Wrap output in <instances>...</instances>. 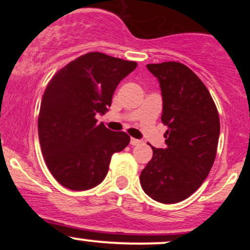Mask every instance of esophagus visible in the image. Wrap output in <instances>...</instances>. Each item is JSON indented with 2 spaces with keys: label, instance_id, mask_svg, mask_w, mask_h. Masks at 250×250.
Masks as SVG:
<instances>
[{
  "label": "esophagus",
  "instance_id": "obj_1",
  "mask_svg": "<svg viewBox=\"0 0 250 250\" xmlns=\"http://www.w3.org/2000/svg\"><path fill=\"white\" fill-rule=\"evenodd\" d=\"M141 143H142L141 140L134 139V137H131V139H130V145L131 146H137V145H141Z\"/></svg>",
  "mask_w": 250,
  "mask_h": 250
}]
</instances>
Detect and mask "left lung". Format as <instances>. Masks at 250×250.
Masks as SVG:
<instances>
[{"label":"left lung","instance_id":"8db88e82","mask_svg":"<svg viewBox=\"0 0 250 250\" xmlns=\"http://www.w3.org/2000/svg\"><path fill=\"white\" fill-rule=\"evenodd\" d=\"M160 83L161 120L168 127L166 148H153V157L140 175L145 193L161 203L190 196L208 176L216 156L220 119L202 81L179 62L147 64Z\"/></svg>","mask_w":250,"mask_h":250}]
</instances>
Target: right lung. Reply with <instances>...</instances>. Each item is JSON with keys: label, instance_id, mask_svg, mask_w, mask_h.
Returning <instances> with one entry per match:
<instances>
[{"label": "right lung", "instance_id": "obj_1", "mask_svg": "<svg viewBox=\"0 0 250 250\" xmlns=\"http://www.w3.org/2000/svg\"><path fill=\"white\" fill-rule=\"evenodd\" d=\"M137 67L102 53L77 57L55 74L42 96L39 140L47 167L63 187L87 190L104 180L113 154L130 137L97 125L119 83Z\"/></svg>", "mask_w": 250, "mask_h": 250}]
</instances>
